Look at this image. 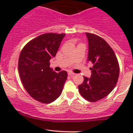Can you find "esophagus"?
Returning <instances> with one entry per match:
<instances>
[{"instance_id":"34e87169","label":"esophagus","mask_w":133,"mask_h":133,"mask_svg":"<svg viewBox=\"0 0 133 133\" xmlns=\"http://www.w3.org/2000/svg\"><path fill=\"white\" fill-rule=\"evenodd\" d=\"M75 75V73H72V72H69V73H68V75H69V76H74Z\"/></svg>"}]
</instances>
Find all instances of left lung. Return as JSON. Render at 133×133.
Masks as SVG:
<instances>
[{
    "instance_id": "obj_1",
    "label": "left lung",
    "mask_w": 133,
    "mask_h": 133,
    "mask_svg": "<svg viewBox=\"0 0 133 133\" xmlns=\"http://www.w3.org/2000/svg\"><path fill=\"white\" fill-rule=\"evenodd\" d=\"M88 40V61L92 64L90 78L85 77L78 85L80 95L89 102L107 96L115 88L120 68L115 52L105 40L99 36L85 33Z\"/></svg>"
}]
</instances>
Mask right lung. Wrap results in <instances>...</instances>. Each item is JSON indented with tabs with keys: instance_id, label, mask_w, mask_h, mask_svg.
Instances as JSON below:
<instances>
[{
	"instance_id": "obj_1",
	"label": "right lung",
	"mask_w": 133,
	"mask_h": 133,
	"mask_svg": "<svg viewBox=\"0 0 133 133\" xmlns=\"http://www.w3.org/2000/svg\"><path fill=\"white\" fill-rule=\"evenodd\" d=\"M65 34L45 33L29 41L18 58V73L26 91L35 100L49 104L61 95L68 77L65 71L56 73L49 60L57 54Z\"/></svg>"
}]
</instances>
